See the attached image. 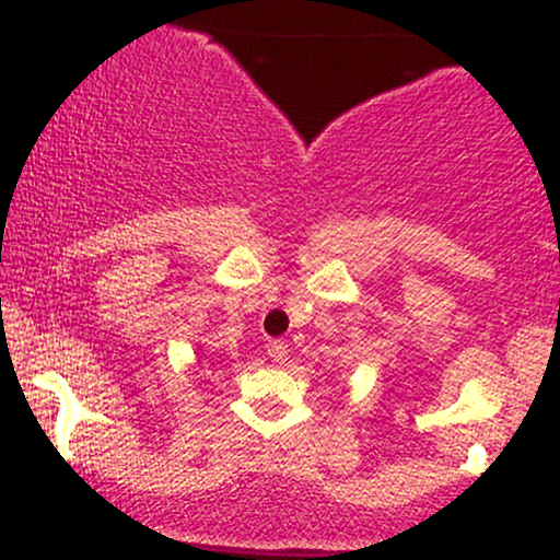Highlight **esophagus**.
Listing matches in <instances>:
<instances>
[{
	"instance_id": "obj_1",
	"label": "esophagus",
	"mask_w": 560,
	"mask_h": 560,
	"mask_svg": "<svg viewBox=\"0 0 560 560\" xmlns=\"http://www.w3.org/2000/svg\"><path fill=\"white\" fill-rule=\"evenodd\" d=\"M268 358H271L273 363H287L289 345L284 339H271V342H268Z\"/></svg>"
}]
</instances>
